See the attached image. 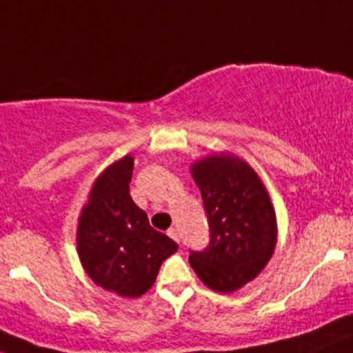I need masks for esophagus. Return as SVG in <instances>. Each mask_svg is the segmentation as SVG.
<instances>
[{
    "instance_id": "esophagus-1",
    "label": "esophagus",
    "mask_w": 353,
    "mask_h": 353,
    "mask_svg": "<svg viewBox=\"0 0 353 353\" xmlns=\"http://www.w3.org/2000/svg\"><path fill=\"white\" fill-rule=\"evenodd\" d=\"M168 236H170L173 241H176V243H179V241H180L179 230H176V229H170V230H168Z\"/></svg>"
}]
</instances>
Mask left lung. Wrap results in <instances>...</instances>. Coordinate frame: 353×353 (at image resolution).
I'll return each instance as SVG.
<instances>
[{"mask_svg": "<svg viewBox=\"0 0 353 353\" xmlns=\"http://www.w3.org/2000/svg\"><path fill=\"white\" fill-rule=\"evenodd\" d=\"M210 225V246L190 267L210 290L234 293L267 267L277 244V216L256 171L232 152L190 164Z\"/></svg>", "mask_w": 353, "mask_h": 353, "instance_id": "8db88e82", "label": "left lung"}]
</instances>
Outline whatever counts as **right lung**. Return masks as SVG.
I'll return each instance as SVG.
<instances>
[{"mask_svg":"<svg viewBox=\"0 0 353 353\" xmlns=\"http://www.w3.org/2000/svg\"><path fill=\"white\" fill-rule=\"evenodd\" d=\"M133 156H123L93 182L76 230L78 256L90 279L123 298H139L179 244L149 223L130 196Z\"/></svg>","mask_w":353,"mask_h":353,"instance_id":"1","label":"right lung"}]
</instances>
